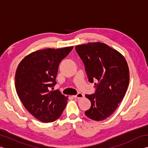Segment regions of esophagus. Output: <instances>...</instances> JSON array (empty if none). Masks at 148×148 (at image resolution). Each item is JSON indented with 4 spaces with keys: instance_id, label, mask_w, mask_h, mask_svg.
<instances>
[{
    "instance_id": "34e87169",
    "label": "esophagus",
    "mask_w": 148,
    "mask_h": 148,
    "mask_svg": "<svg viewBox=\"0 0 148 148\" xmlns=\"http://www.w3.org/2000/svg\"><path fill=\"white\" fill-rule=\"evenodd\" d=\"M84 97V95L82 93H78L76 95H74L73 97L74 99H82Z\"/></svg>"
}]
</instances>
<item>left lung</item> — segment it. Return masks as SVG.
<instances>
[{"instance_id":"obj_1","label":"left lung","mask_w":148,"mask_h":148,"mask_svg":"<svg viewBox=\"0 0 148 148\" xmlns=\"http://www.w3.org/2000/svg\"><path fill=\"white\" fill-rule=\"evenodd\" d=\"M76 51L84 62L89 81L97 87L95 94L86 95L91 108L85 114L95 121H102L116 111L129 84V69L124 56L101 42L77 45Z\"/></svg>"}]
</instances>
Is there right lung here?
<instances>
[{"instance_id": "add662e5", "label": "right lung", "mask_w": 148, "mask_h": 148, "mask_svg": "<svg viewBox=\"0 0 148 148\" xmlns=\"http://www.w3.org/2000/svg\"><path fill=\"white\" fill-rule=\"evenodd\" d=\"M73 49L38 50L24 57L17 66L15 86L17 95L25 108L35 118L44 123L53 122L61 116L68 97L58 90L51 91L61 61Z\"/></svg>"}]
</instances>
